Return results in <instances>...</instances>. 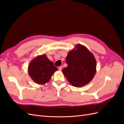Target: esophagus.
<instances>
[{"instance_id":"obj_1","label":"esophagus","mask_w":124,"mask_h":124,"mask_svg":"<svg viewBox=\"0 0 124 124\" xmlns=\"http://www.w3.org/2000/svg\"><path fill=\"white\" fill-rule=\"evenodd\" d=\"M62 66H60L58 67V69L59 71H61L62 70Z\"/></svg>"}]
</instances>
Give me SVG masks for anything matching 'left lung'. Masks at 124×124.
<instances>
[{
    "label": "left lung",
    "instance_id": "8db88e82",
    "mask_svg": "<svg viewBox=\"0 0 124 124\" xmlns=\"http://www.w3.org/2000/svg\"><path fill=\"white\" fill-rule=\"evenodd\" d=\"M68 66L62 72L69 83L80 87L87 85L94 77L96 72L95 56L82 44L76 45L66 57Z\"/></svg>",
    "mask_w": 124,
    "mask_h": 124
}]
</instances>
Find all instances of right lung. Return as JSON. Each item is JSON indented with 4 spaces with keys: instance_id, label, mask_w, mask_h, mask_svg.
I'll return each instance as SVG.
<instances>
[{
    "instance_id": "right-lung-1",
    "label": "right lung",
    "mask_w": 124,
    "mask_h": 124,
    "mask_svg": "<svg viewBox=\"0 0 124 124\" xmlns=\"http://www.w3.org/2000/svg\"><path fill=\"white\" fill-rule=\"evenodd\" d=\"M57 68L50 61L46 55L37 56L30 62L28 68L29 76L36 83L46 84L51 79Z\"/></svg>"
}]
</instances>
